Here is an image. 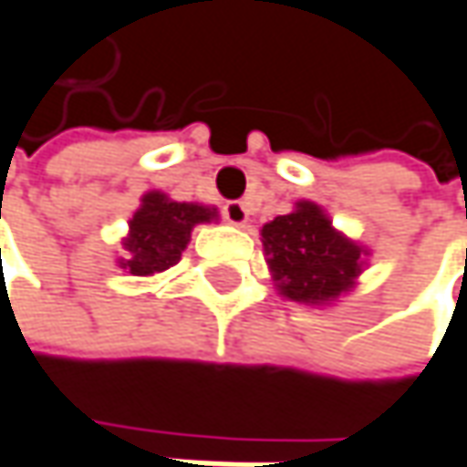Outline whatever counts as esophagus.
<instances>
[{"label": "esophagus", "instance_id": "obj_1", "mask_svg": "<svg viewBox=\"0 0 467 467\" xmlns=\"http://www.w3.org/2000/svg\"><path fill=\"white\" fill-rule=\"evenodd\" d=\"M222 213H224V219L230 224H234V227H243L248 222V208H245V203H240V201H230L227 206L222 208Z\"/></svg>", "mask_w": 467, "mask_h": 467}]
</instances>
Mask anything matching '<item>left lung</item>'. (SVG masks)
<instances>
[{"label": "left lung", "mask_w": 467, "mask_h": 467, "mask_svg": "<svg viewBox=\"0 0 467 467\" xmlns=\"http://www.w3.org/2000/svg\"><path fill=\"white\" fill-rule=\"evenodd\" d=\"M261 243L277 290L298 304H327L354 285L365 251L341 234L312 201L264 224Z\"/></svg>", "instance_id": "obj_1"}]
</instances>
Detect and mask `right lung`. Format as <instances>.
I'll list each match as a JSON object with an SVG mask.
<instances>
[{
	"label": "right lung",
	"instance_id": "add662e5",
	"mask_svg": "<svg viewBox=\"0 0 467 467\" xmlns=\"http://www.w3.org/2000/svg\"><path fill=\"white\" fill-rule=\"evenodd\" d=\"M216 216V208L177 203L169 195L152 190L142 198V206L129 222V234L124 237L126 259L119 261L121 269L137 277L166 272L182 259L192 227L213 222Z\"/></svg>",
	"mask_w": 467,
	"mask_h": 467
}]
</instances>
